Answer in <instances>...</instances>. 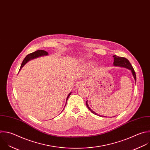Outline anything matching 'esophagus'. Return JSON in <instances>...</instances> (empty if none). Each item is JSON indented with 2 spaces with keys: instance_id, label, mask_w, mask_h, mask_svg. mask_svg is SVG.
I'll return each mask as SVG.
<instances>
[{
  "instance_id": "esophagus-1",
  "label": "esophagus",
  "mask_w": 150,
  "mask_h": 150,
  "mask_svg": "<svg viewBox=\"0 0 150 150\" xmlns=\"http://www.w3.org/2000/svg\"><path fill=\"white\" fill-rule=\"evenodd\" d=\"M84 85V82L83 81H79L78 82H77L75 84V88H79L81 86H82V85Z\"/></svg>"
}]
</instances>
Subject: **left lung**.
Returning a JSON list of instances; mask_svg holds the SVG:
<instances>
[{"label":"left lung","instance_id":"8db88e82","mask_svg":"<svg viewBox=\"0 0 150 150\" xmlns=\"http://www.w3.org/2000/svg\"><path fill=\"white\" fill-rule=\"evenodd\" d=\"M114 57V66L115 67H122V68H127L128 69H129V71H131V72H132V74L133 75V77L136 82V75H135V72L134 71V69L133 68V67H132L131 64H130V62H129V61L126 59L125 58H122V57H118L117 55H114L113 56ZM86 105L88 107V108L89 109V110L92 112L93 113V114L95 115H99L100 117H105V116H102V115H98V114H96V112H95L93 111H92L91 108L89 107L88 105V101H86Z\"/></svg>","mask_w":150,"mask_h":150}]
</instances>
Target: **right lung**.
<instances>
[{
	"mask_svg": "<svg viewBox=\"0 0 150 150\" xmlns=\"http://www.w3.org/2000/svg\"><path fill=\"white\" fill-rule=\"evenodd\" d=\"M46 55H48V53L47 52H46L45 51H43V50H38V51H36L34 52H32L30 54H28L25 58V59H23L22 64H21V68L19 69V71H21V69L22 68V67L28 62H29V61L32 60V59H35V58H39L40 57H43V56H46ZM72 92H70L68 96H67V101H66V104L67 103V100L69 98V96H70V95L71 94Z\"/></svg>",
	"mask_w": 150,
	"mask_h": 150,
	"instance_id": "right-lung-1",
	"label": "right lung"
}]
</instances>
